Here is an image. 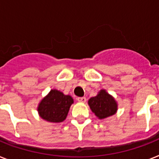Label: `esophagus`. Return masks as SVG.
Segmentation results:
<instances>
[{
  "label": "esophagus",
  "instance_id": "obj_1",
  "mask_svg": "<svg viewBox=\"0 0 159 159\" xmlns=\"http://www.w3.org/2000/svg\"><path fill=\"white\" fill-rule=\"evenodd\" d=\"M77 100L79 102H86L87 99H86V97H77Z\"/></svg>",
  "mask_w": 159,
  "mask_h": 159
}]
</instances>
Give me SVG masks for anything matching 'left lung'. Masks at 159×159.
Segmentation results:
<instances>
[{"label": "left lung", "mask_w": 159, "mask_h": 159, "mask_svg": "<svg viewBox=\"0 0 159 159\" xmlns=\"http://www.w3.org/2000/svg\"><path fill=\"white\" fill-rule=\"evenodd\" d=\"M88 105L92 112H94L99 119L113 116L117 111L116 101L105 90H102L97 96L92 97L88 101Z\"/></svg>", "instance_id": "8db88e82"}]
</instances>
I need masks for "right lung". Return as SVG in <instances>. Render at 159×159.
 I'll return each mask as SVG.
<instances>
[{
    "instance_id": "add662e5",
    "label": "right lung",
    "mask_w": 159,
    "mask_h": 159,
    "mask_svg": "<svg viewBox=\"0 0 159 159\" xmlns=\"http://www.w3.org/2000/svg\"><path fill=\"white\" fill-rule=\"evenodd\" d=\"M73 100L57 90H51L39 105L38 111L42 119L49 122L59 123L66 119Z\"/></svg>"
}]
</instances>
